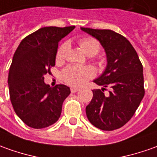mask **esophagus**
<instances>
[{"mask_svg":"<svg viewBox=\"0 0 157 157\" xmlns=\"http://www.w3.org/2000/svg\"><path fill=\"white\" fill-rule=\"evenodd\" d=\"M70 90H71V92L72 93H76V92H78L79 90H80V88H78V87H71L70 88Z\"/></svg>","mask_w":157,"mask_h":157,"instance_id":"esophagus-1","label":"esophagus"}]
</instances>
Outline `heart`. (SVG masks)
<instances>
[{"label": "heart", "mask_w": 157, "mask_h": 157, "mask_svg": "<svg viewBox=\"0 0 157 157\" xmlns=\"http://www.w3.org/2000/svg\"><path fill=\"white\" fill-rule=\"evenodd\" d=\"M79 46L85 55H96L100 51V44L97 40L92 38H84L79 40ZM67 50V44H62L56 53L58 59L63 58ZM94 75V71L88 67L69 66L63 70L62 76L66 82L73 86H81Z\"/></svg>", "instance_id": "heart-1"}]
</instances>
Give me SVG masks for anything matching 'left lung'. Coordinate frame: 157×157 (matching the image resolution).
<instances>
[{"instance_id": "obj_1", "label": "left lung", "mask_w": 157, "mask_h": 157, "mask_svg": "<svg viewBox=\"0 0 157 157\" xmlns=\"http://www.w3.org/2000/svg\"><path fill=\"white\" fill-rule=\"evenodd\" d=\"M81 30L96 38L106 56L103 73L94 80L103 87L92 90L93 99L86 106L87 119L103 131L119 129L132 119L144 96L143 65L132 44L122 35L112 30ZM107 86L112 90L105 97L103 90Z\"/></svg>"}]
</instances>
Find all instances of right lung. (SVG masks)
<instances>
[{"label":"right lung","mask_w":157,"mask_h":157,"mask_svg":"<svg viewBox=\"0 0 157 157\" xmlns=\"http://www.w3.org/2000/svg\"><path fill=\"white\" fill-rule=\"evenodd\" d=\"M74 28L42 27L25 37L13 55L7 82L10 100L17 116L30 127H48L60 118L70 88L63 84L50 87L44 75L55 65L59 41Z\"/></svg>","instance_id":"add662e5"}]
</instances>
